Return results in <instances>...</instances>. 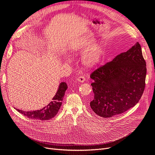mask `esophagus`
I'll return each mask as SVG.
<instances>
[{
	"label": "esophagus",
	"instance_id": "esophagus-1",
	"mask_svg": "<svg viewBox=\"0 0 155 155\" xmlns=\"http://www.w3.org/2000/svg\"><path fill=\"white\" fill-rule=\"evenodd\" d=\"M77 80L80 83H83L85 81V78L83 76H79L77 78Z\"/></svg>",
	"mask_w": 155,
	"mask_h": 155
}]
</instances>
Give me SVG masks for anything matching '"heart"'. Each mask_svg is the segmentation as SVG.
Instances as JSON below:
<instances>
[{"label":"heart","mask_w":155,"mask_h":155,"mask_svg":"<svg viewBox=\"0 0 155 155\" xmlns=\"http://www.w3.org/2000/svg\"><path fill=\"white\" fill-rule=\"evenodd\" d=\"M95 40L90 37H82L76 40L69 47V56L76 57L84 51L81 57V64L86 69H92L100 64L104 56V49L101 44L96 43L92 45ZM67 61L70 59H67Z\"/></svg>","instance_id":"obj_1"}]
</instances>
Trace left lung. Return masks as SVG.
I'll return each mask as SVG.
<instances>
[{
    "label": "left lung",
    "instance_id": "obj_1",
    "mask_svg": "<svg viewBox=\"0 0 155 155\" xmlns=\"http://www.w3.org/2000/svg\"><path fill=\"white\" fill-rule=\"evenodd\" d=\"M146 74V62L137 42L91 74L94 95L90 107L93 112L106 118L135 106L143 93Z\"/></svg>",
    "mask_w": 155,
    "mask_h": 155
}]
</instances>
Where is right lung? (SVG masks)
Instances as JSON below:
<instances>
[{"label":"right lung","instance_id":"obj_1","mask_svg":"<svg viewBox=\"0 0 155 155\" xmlns=\"http://www.w3.org/2000/svg\"><path fill=\"white\" fill-rule=\"evenodd\" d=\"M68 87V85L65 82H61L59 85L58 90L55 96L52 99L51 102L40 110L32 112H26L17 108L16 109L19 113L26 116L29 118L41 121L49 120L54 117L58 114L62 105V101L63 100L65 92L67 90Z\"/></svg>","mask_w":155,"mask_h":155}]
</instances>
